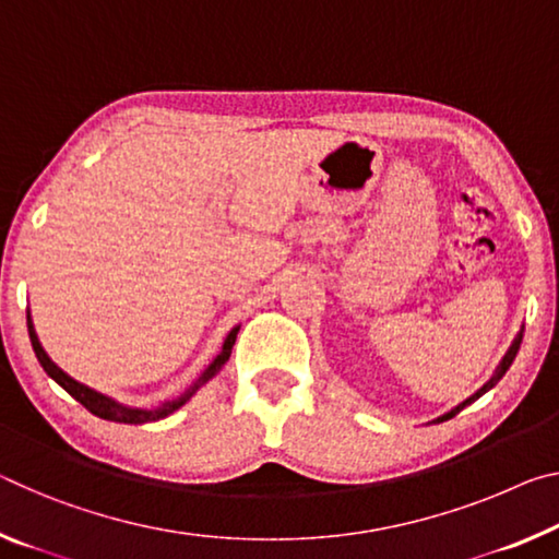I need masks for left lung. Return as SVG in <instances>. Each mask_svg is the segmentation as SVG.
<instances>
[{
    "instance_id": "8db88e82",
    "label": "left lung",
    "mask_w": 559,
    "mask_h": 559,
    "mask_svg": "<svg viewBox=\"0 0 559 559\" xmlns=\"http://www.w3.org/2000/svg\"><path fill=\"white\" fill-rule=\"evenodd\" d=\"M522 331H525V328H520V331H518V335H515V338H512V343H510V348H508V353H504V356H502V360H500V366H498V368H495V373L490 376V380H485V383H483V388H477V391H475V393H473L471 397H465V401H463V403H457V405L453 407V411L442 413V415H440V418H436V420H430V423H442V420H450V418H453V415H457L460 411H463V407H465V405H471V403H475V401H477V397H483V395H485L487 391H492V388L500 383V378H502L504 373H508V368L512 366V360H515V356H518V350H520V343H522Z\"/></svg>"
}]
</instances>
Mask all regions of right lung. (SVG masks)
I'll return each instance as SVG.
<instances>
[{
  "instance_id": "1",
  "label": "right lung",
  "mask_w": 559,
  "mask_h": 559,
  "mask_svg": "<svg viewBox=\"0 0 559 559\" xmlns=\"http://www.w3.org/2000/svg\"><path fill=\"white\" fill-rule=\"evenodd\" d=\"M26 328H29V338H32V348L34 353H37V358L41 362V368L47 370V376L55 380V383H59L64 391L74 397V401L82 403L88 413H94L96 418H104V420H111V423H127V425H141V423H154V420H162V418H168V415L179 411L181 405H186L191 401L193 395H197L199 388H203L209 383L211 378H214L221 368L226 366L228 356H231V348L236 343V335L238 331H241V325H234L231 331H228V335L224 338V345H221L218 356L209 362V368L203 370V373L193 380V383L186 388L183 393H179L176 397H168V401L158 403V405H152V407H136V405H127L117 401V397L106 395L102 391H94V388H88L84 383H79L76 378H72L69 373H64L55 360L49 358V353L41 348L39 343V335L37 331H34V321H32V313L26 311Z\"/></svg>"
}]
</instances>
